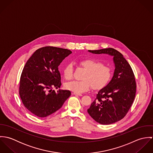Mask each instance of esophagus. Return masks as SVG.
<instances>
[{
  "label": "esophagus",
  "instance_id": "34e87169",
  "mask_svg": "<svg viewBox=\"0 0 153 153\" xmlns=\"http://www.w3.org/2000/svg\"><path fill=\"white\" fill-rule=\"evenodd\" d=\"M73 94L75 95H78V96H82V95L81 94H78V93H76V92H73Z\"/></svg>",
  "mask_w": 153,
  "mask_h": 153
}]
</instances>
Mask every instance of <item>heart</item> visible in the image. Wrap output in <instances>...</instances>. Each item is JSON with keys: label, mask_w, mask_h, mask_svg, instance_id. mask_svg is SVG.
<instances>
[{"label": "heart", "mask_w": 153, "mask_h": 153, "mask_svg": "<svg viewBox=\"0 0 153 153\" xmlns=\"http://www.w3.org/2000/svg\"><path fill=\"white\" fill-rule=\"evenodd\" d=\"M80 65L86 70L83 81H72L66 83L68 90L76 93H82L88 91L92 86L95 89H99L105 86L112 76L111 69L98 61L87 59L80 61ZM73 65L68 64L64 67L63 73L66 80L73 77Z\"/></svg>", "instance_id": "obj_1"}]
</instances>
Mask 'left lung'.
<instances>
[{
	"label": "left lung",
	"instance_id": "1",
	"mask_svg": "<svg viewBox=\"0 0 153 153\" xmlns=\"http://www.w3.org/2000/svg\"><path fill=\"white\" fill-rule=\"evenodd\" d=\"M88 52L112 56L115 69L109 83L98 92L88 113L101 124L116 123L126 116L135 98L136 82L131 66L120 52L111 48Z\"/></svg>",
	"mask_w": 153,
	"mask_h": 153
}]
</instances>
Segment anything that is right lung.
I'll list each match as a JSON object with an SVG mask.
<instances>
[{"label":"right lung","instance_id":"1","mask_svg":"<svg viewBox=\"0 0 153 153\" xmlns=\"http://www.w3.org/2000/svg\"><path fill=\"white\" fill-rule=\"evenodd\" d=\"M72 53L70 50L53 46L37 49L26 62L22 71L19 94L24 106L35 115L46 117L63 105L71 92L60 88L58 66Z\"/></svg>","mask_w":153,"mask_h":153}]
</instances>
